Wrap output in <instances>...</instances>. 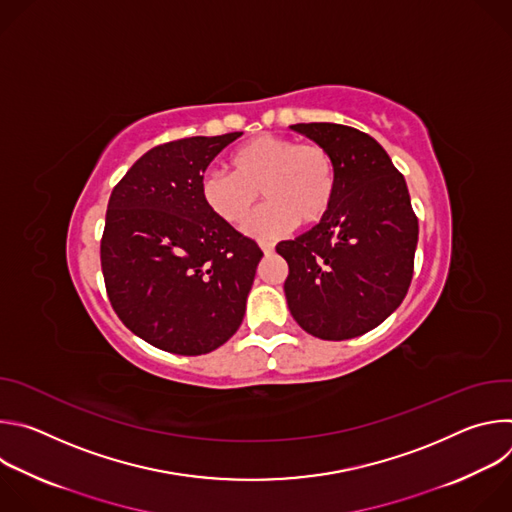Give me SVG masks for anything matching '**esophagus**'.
<instances>
[{
	"instance_id": "obj_1",
	"label": "esophagus",
	"mask_w": 512,
	"mask_h": 512,
	"mask_svg": "<svg viewBox=\"0 0 512 512\" xmlns=\"http://www.w3.org/2000/svg\"><path fill=\"white\" fill-rule=\"evenodd\" d=\"M259 247H261V251H263L265 255H271V253H273V249H275V245H273V243H269V241H261V243H259Z\"/></svg>"
}]
</instances>
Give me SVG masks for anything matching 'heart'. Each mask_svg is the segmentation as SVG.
Returning <instances> with one entry per match:
<instances>
[{
	"instance_id": "b5f03b06",
	"label": "heart",
	"mask_w": 512,
	"mask_h": 512,
	"mask_svg": "<svg viewBox=\"0 0 512 512\" xmlns=\"http://www.w3.org/2000/svg\"><path fill=\"white\" fill-rule=\"evenodd\" d=\"M229 166L231 174L212 170L200 178V198L216 218L237 227L261 192L267 204L245 223L255 239H275L298 223L312 229L332 210L336 168L320 143L261 133L235 150Z\"/></svg>"
}]
</instances>
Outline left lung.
Returning <instances> with one entry per match:
<instances>
[{"label":"left lung","mask_w":512,"mask_h":512,"mask_svg":"<svg viewBox=\"0 0 512 512\" xmlns=\"http://www.w3.org/2000/svg\"><path fill=\"white\" fill-rule=\"evenodd\" d=\"M334 160L336 196L320 225L277 243L287 261L291 316L312 336L348 340L377 328L403 302L419 225L403 174L379 141L338 123H298Z\"/></svg>","instance_id":"obj_1"}]
</instances>
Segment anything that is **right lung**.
I'll list each match as a JSON object with an SVG mask.
<instances>
[{
	"mask_svg": "<svg viewBox=\"0 0 512 512\" xmlns=\"http://www.w3.org/2000/svg\"><path fill=\"white\" fill-rule=\"evenodd\" d=\"M239 135L156 145L111 192L101 239L109 302L135 336L166 352L206 354L243 322L263 251L200 198L204 170Z\"/></svg>",
	"mask_w": 512,
	"mask_h": 512,
	"instance_id": "right-lung-1",
	"label": "right lung"
}]
</instances>
